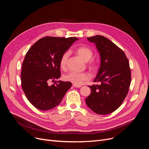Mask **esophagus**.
Listing matches in <instances>:
<instances>
[{
  "mask_svg": "<svg viewBox=\"0 0 149 149\" xmlns=\"http://www.w3.org/2000/svg\"><path fill=\"white\" fill-rule=\"evenodd\" d=\"M73 86L74 87V88H80V87H81V86H80V85H76V84H73Z\"/></svg>",
  "mask_w": 149,
  "mask_h": 149,
  "instance_id": "34e87169",
  "label": "esophagus"
}]
</instances>
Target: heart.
Masks as SVG:
<instances>
[{"label":"heart","instance_id":"heart-1","mask_svg":"<svg viewBox=\"0 0 149 149\" xmlns=\"http://www.w3.org/2000/svg\"><path fill=\"white\" fill-rule=\"evenodd\" d=\"M76 53L82 58L84 61H88L93 57V52L91 49L86 47H79L76 49ZM70 56L68 51L65 52L63 54L60 61V65L62 69H65L67 65V61ZM89 66L91 69L96 68V65L94 61L89 63ZM91 76L88 73H75L70 72L68 74L64 76V79L66 81H69L76 85H81L85 81L88 80Z\"/></svg>","mask_w":149,"mask_h":149}]
</instances>
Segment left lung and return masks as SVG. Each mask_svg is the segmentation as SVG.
<instances>
[{"label": "left lung", "mask_w": 149, "mask_h": 149, "mask_svg": "<svg viewBox=\"0 0 149 149\" xmlns=\"http://www.w3.org/2000/svg\"><path fill=\"white\" fill-rule=\"evenodd\" d=\"M87 39L94 43L100 53V67L94 81L101 84L88 86L91 92L86 103L96 114H109L118 109L129 91L131 81L129 61L120 48L103 36Z\"/></svg>", "instance_id": "1"}]
</instances>
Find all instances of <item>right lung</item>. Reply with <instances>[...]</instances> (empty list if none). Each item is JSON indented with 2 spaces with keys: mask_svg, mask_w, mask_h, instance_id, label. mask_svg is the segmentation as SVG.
Returning a JSON list of instances; mask_svg holds the SVG:
<instances>
[{
  "mask_svg": "<svg viewBox=\"0 0 149 149\" xmlns=\"http://www.w3.org/2000/svg\"><path fill=\"white\" fill-rule=\"evenodd\" d=\"M78 40L75 37H44L26 53L22 67V88L28 100L37 109L47 111L55 107L71 87L68 81H57L51 86L48 83L60 78V58Z\"/></svg>",
  "mask_w": 149,
  "mask_h": 149,
  "instance_id": "right-lung-1",
  "label": "right lung"
}]
</instances>
